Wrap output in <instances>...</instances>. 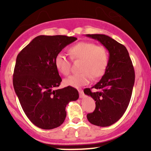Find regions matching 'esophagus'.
Masks as SVG:
<instances>
[{
    "mask_svg": "<svg viewBox=\"0 0 151 151\" xmlns=\"http://www.w3.org/2000/svg\"><path fill=\"white\" fill-rule=\"evenodd\" d=\"M78 91H79V93H80V98H82V97H83V90L82 89V88H79Z\"/></svg>",
    "mask_w": 151,
    "mask_h": 151,
    "instance_id": "esophagus-1",
    "label": "esophagus"
}]
</instances>
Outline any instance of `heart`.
<instances>
[{"label":"heart","instance_id":"b5f03b06","mask_svg":"<svg viewBox=\"0 0 151 151\" xmlns=\"http://www.w3.org/2000/svg\"><path fill=\"white\" fill-rule=\"evenodd\" d=\"M68 52L72 60H81L80 71L82 72L64 79L63 84L66 86L78 88L88 84L92 78L91 75L93 78H99L104 75L107 68L109 55L102 45L92 42H80L70 47ZM54 63L58 71L63 75L70 73L71 62L62 53L56 55Z\"/></svg>","mask_w":151,"mask_h":151}]
</instances>
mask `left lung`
Returning <instances> with one entry per match:
<instances>
[{
    "label": "left lung",
    "instance_id": "1",
    "mask_svg": "<svg viewBox=\"0 0 151 151\" xmlns=\"http://www.w3.org/2000/svg\"><path fill=\"white\" fill-rule=\"evenodd\" d=\"M96 39L109 51L107 68L93 92L85 88L84 93L96 101L95 110L87 115L88 121L101 127L112 125L126 112L132 94L135 73L127 49L115 39L104 34H87Z\"/></svg>",
    "mask_w": 151,
    "mask_h": 151
}]
</instances>
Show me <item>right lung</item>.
Here are the masks:
<instances>
[{
    "label": "right lung",
    "mask_w": 151,
    "mask_h": 151,
    "mask_svg": "<svg viewBox=\"0 0 151 151\" xmlns=\"http://www.w3.org/2000/svg\"><path fill=\"white\" fill-rule=\"evenodd\" d=\"M76 40L62 35L36 36L17 57L14 88L26 116L40 129L60 126L66 118V105L78 99L73 87L55 89L62 80L54 63L56 55Z\"/></svg>",
    "instance_id": "obj_1"
}]
</instances>
